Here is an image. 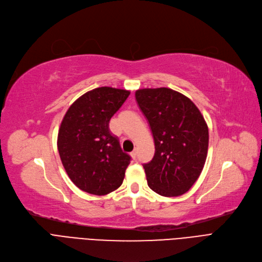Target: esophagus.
I'll return each instance as SVG.
<instances>
[{"label":"esophagus","instance_id":"34e87169","mask_svg":"<svg viewBox=\"0 0 262 262\" xmlns=\"http://www.w3.org/2000/svg\"><path fill=\"white\" fill-rule=\"evenodd\" d=\"M130 156H131V158H132L133 160H135L136 157H138V152H136V151H132V152L130 154Z\"/></svg>","mask_w":262,"mask_h":262}]
</instances>
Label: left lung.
<instances>
[{
  "label": "left lung",
  "mask_w": 262,
  "mask_h": 262,
  "mask_svg": "<svg viewBox=\"0 0 262 262\" xmlns=\"http://www.w3.org/2000/svg\"><path fill=\"white\" fill-rule=\"evenodd\" d=\"M155 140V156L144 164L149 188L165 197L188 192L204 168L209 131L201 111L166 87L135 92Z\"/></svg>",
  "instance_id": "1"
}]
</instances>
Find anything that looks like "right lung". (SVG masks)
I'll return each instance as SVG.
<instances>
[{
    "label": "right lung",
    "instance_id": "add662e5",
    "mask_svg": "<svg viewBox=\"0 0 262 262\" xmlns=\"http://www.w3.org/2000/svg\"><path fill=\"white\" fill-rule=\"evenodd\" d=\"M130 92L98 87L74 101L61 120L57 148L71 181L84 192L106 195L121 185L131 157L121 150L108 122Z\"/></svg>",
    "mask_w": 262,
    "mask_h": 262
}]
</instances>
